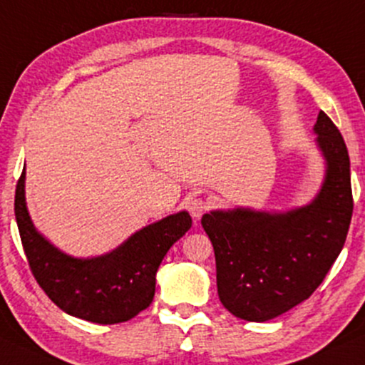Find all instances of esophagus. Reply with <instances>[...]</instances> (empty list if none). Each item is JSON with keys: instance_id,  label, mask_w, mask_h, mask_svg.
Returning <instances> with one entry per match:
<instances>
[{"instance_id": "esophagus-1", "label": "esophagus", "mask_w": 365, "mask_h": 365, "mask_svg": "<svg viewBox=\"0 0 365 365\" xmlns=\"http://www.w3.org/2000/svg\"><path fill=\"white\" fill-rule=\"evenodd\" d=\"M209 207H210V204L204 199H194V200L188 202V210H190L192 217L194 219H199Z\"/></svg>"}]
</instances>
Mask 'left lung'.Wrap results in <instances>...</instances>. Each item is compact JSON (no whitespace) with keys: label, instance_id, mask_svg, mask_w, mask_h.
I'll list each match as a JSON object with an SVG mask.
<instances>
[{"label":"left lung","instance_id":"8db88e82","mask_svg":"<svg viewBox=\"0 0 365 365\" xmlns=\"http://www.w3.org/2000/svg\"><path fill=\"white\" fill-rule=\"evenodd\" d=\"M313 130L324 178L309 204L217 209L202 216L216 255L219 299L236 318L263 323L301 304L344 248L354 210L349 151L324 112Z\"/></svg>","mask_w":365,"mask_h":365}]
</instances>
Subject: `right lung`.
Segmentation results:
<instances>
[{"instance_id":"add662e5","label":"right lung","mask_w":365,"mask_h":365,"mask_svg":"<svg viewBox=\"0 0 365 365\" xmlns=\"http://www.w3.org/2000/svg\"><path fill=\"white\" fill-rule=\"evenodd\" d=\"M15 217L35 280L64 313L91 323H124L155 297L156 272L165 255L190 230L180 210L130 235L112 252L78 258L61 252L37 231L25 200V168L16 183Z\"/></svg>"}]
</instances>
